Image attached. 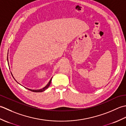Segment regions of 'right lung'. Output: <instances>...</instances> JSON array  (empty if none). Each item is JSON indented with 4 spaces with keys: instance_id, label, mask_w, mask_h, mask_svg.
I'll return each instance as SVG.
<instances>
[{
    "instance_id": "add662e5",
    "label": "right lung",
    "mask_w": 126,
    "mask_h": 126,
    "mask_svg": "<svg viewBox=\"0 0 126 126\" xmlns=\"http://www.w3.org/2000/svg\"><path fill=\"white\" fill-rule=\"evenodd\" d=\"M7 62H8V56H7ZM11 74H12V73H11ZM12 77H13V76H12ZM13 78H14V77H13ZM14 79L15 80H16V79H15V78H14ZM52 78H51V79L50 80H49V81L48 82V83L46 85V86H45L44 88H43L42 89H38V90H32V89H28V88H25L26 89H27L28 90H30V91H32V92H43V91H45L46 89H47L49 86V85H50V83H51V81H52ZM18 83V82H17ZM18 84H19V83H18Z\"/></svg>"
}]
</instances>
